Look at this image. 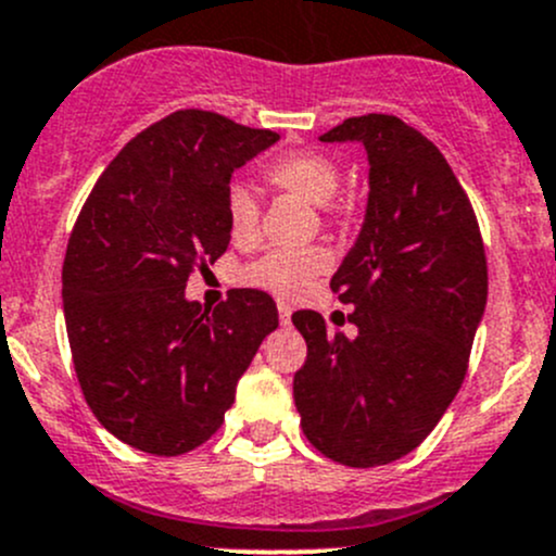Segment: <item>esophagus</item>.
Listing matches in <instances>:
<instances>
[{"instance_id": "1", "label": "esophagus", "mask_w": 556, "mask_h": 556, "mask_svg": "<svg viewBox=\"0 0 556 556\" xmlns=\"http://www.w3.org/2000/svg\"><path fill=\"white\" fill-rule=\"evenodd\" d=\"M277 309H279V323H282V325H288V323H290V306L285 304V301H279V304H277Z\"/></svg>"}]
</instances>
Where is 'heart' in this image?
Listing matches in <instances>:
<instances>
[{"instance_id":"obj_1","label":"heart","mask_w":556,"mask_h":556,"mask_svg":"<svg viewBox=\"0 0 556 556\" xmlns=\"http://www.w3.org/2000/svg\"><path fill=\"white\" fill-rule=\"evenodd\" d=\"M263 174L274 188L299 195V199L323 206V210H333L330 199L341 190L339 164L325 153H317V150H293V153L279 155ZM226 217L233 242H250L257 233L261 206H257L255 193L244 182H231V188H228ZM328 266L330 255L323 247L271 250L247 266V279L271 290V293L293 299Z\"/></svg>"}]
</instances>
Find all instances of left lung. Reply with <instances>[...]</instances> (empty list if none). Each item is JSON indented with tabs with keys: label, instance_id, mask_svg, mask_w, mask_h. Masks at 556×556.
I'll use <instances>...</instances> for the list:
<instances>
[{
	"label": "left lung",
	"instance_id": "left-lung-1",
	"mask_svg": "<svg viewBox=\"0 0 556 556\" xmlns=\"http://www.w3.org/2000/svg\"><path fill=\"white\" fill-rule=\"evenodd\" d=\"M319 139L363 142L371 164L366 223L330 279L357 336L295 312L306 361L293 397L314 450L377 468L417 450L463 384L486 306L484 242L441 150L401 117H346Z\"/></svg>",
	"mask_w": 556,
	"mask_h": 556
}]
</instances>
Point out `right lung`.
Segmentation results:
<instances>
[{"label": "right lung", "instance_id": "obj_1", "mask_svg": "<svg viewBox=\"0 0 556 556\" xmlns=\"http://www.w3.org/2000/svg\"><path fill=\"white\" fill-rule=\"evenodd\" d=\"M277 139L177 110L110 161L77 215L61 271L72 363L93 417L134 450L177 457L212 439L279 325L263 290H231L212 312L185 299L231 242L233 169Z\"/></svg>", "mask_w": 556, "mask_h": 556}]
</instances>
